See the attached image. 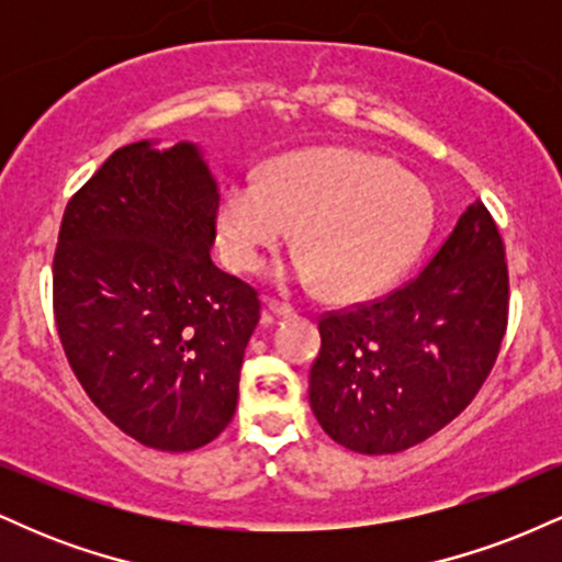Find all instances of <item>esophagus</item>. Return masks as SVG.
Returning a JSON list of instances; mask_svg holds the SVG:
<instances>
[{
	"label": "esophagus",
	"instance_id": "34e87169",
	"mask_svg": "<svg viewBox=\"0 0 562 562\" xmlns=\"http://www.w3.org/2000/svg\"><path fill=\"white\" fill-rule=\"evenodd\" d=\"M295 308L290 306V303H282V301H269L267 306H263V314H261V322L263 325H269L274 317H293Z\"/></svg>",
	"mask_w": 562,
	"mask_h": 562
}]
</instances>
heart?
Masks as SVG:
<instances>
[{
	"label": "heart",
	"mask_w": 562,
	"mask_h": 562,
	"mask_svg": "<svg viewBox=\"0 0 562 562\" xmlns=\"http://www.w3.org/2000/svg\"><path fill=\"white\" fill-rule=\"evenodd\" d=\"M295 227L306 256L293 274L306 285L322 280L335 301L367 299L420 254L434 203L389 158L348 147L293 153L263 179L229 182L218 198V248L235 272L259 269Z\"/></svg>",
	"instance_id": "heart-1"
}]
</instances>
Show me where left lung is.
Segmentation results:
<instances>
[{"mask_svg":"<svg viewBox=\"0 0 562 562\" xmlns=\"http://www.w3.org/2000/svg\"><path fill=\"white\" fill-rule=\"evenodd\" d=\"M507 312L505 240L475 200L420 274L322 314L308 372L322 430L359 454H396L438 434L486 383Z\"/></svg>","mask_w":562,"mask_h":562,"instance_id":"obj_1","label":"left lung"}]
</instances>
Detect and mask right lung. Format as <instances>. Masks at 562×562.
<instances>
[{
	"mask_svg": "<svg viewBox=\"0 0 562 562\" xmlns=\"http://www.w3.org/2000/svg\"><path fill=\"white\" fill-rule=\"evenodd\" d=\"M218 190L190 142L119 147L68 200L53 308L70 370L134 441L192 451L227 428L259 290L211 261Z\"/></svg>",
	"mask_w": 562,
	"mask_h": 562,
	"instance_id": "right-lung-1",
	"label": "right lung"
}]
</instances>
